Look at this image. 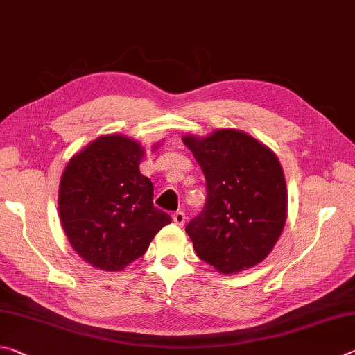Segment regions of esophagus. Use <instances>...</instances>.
<instances>
[{
    "label": "esophagus",
    "mask_w": 355,
    "mask_h": 355,
    "mask_svg": "<svg viewBox=\"0 0 355 355\" xmlns=\"http://www.w3.org/2000/svg\"><path fill=\"white\" fill-rule=\"evenodd\" d=\"M173 221L176 223L178 226H182L185 223V214L181 212V210H179V212H176V214H173Z\"/></svg>",
    "instance_id": "1"
}]
</instances>
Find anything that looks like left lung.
<instances>
[{"instance_id": "left-lung-1", "label": "left lung", "mask_w": 355, "mask_h": 355, "mask_svg": "<svg viewBox=\"0 0 355 355\" xmlns=\"http://www.w3.org/2000/svg\"><path fill=\"white\" fill-rule=\"evenodd\" d=\"M182 140L206 178V204L185 227L198 257L223 275L262 262L287 220V185L276 154L235 129Z\"/></svg>"}]
</instances>
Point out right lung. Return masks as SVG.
Wrapping results in <instances>:
<instances>
[{
  "label": "right lung",
  "instance_id": "obj_1",
  "mask_svg": "<svg viewBox=\"0 0 355 355\" xmlns=\"http://www.w3.org/2000/svg\"><path fill=\"white\" fill-rule=\"evenodd\" d=\"M145 149L104 135L68 162L59 187L62 227L73 250L104 271H120L146 252L170 215L154 207V189L139 170Z\"/></svg>",
  "mask_w": 355,
  "mask_h": 355
}]
</instances>
